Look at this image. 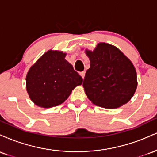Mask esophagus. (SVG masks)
Instances as JSON below:
<instances>
[{"instance_id":"1","label":"esophagus","mask_w":157,"mask_h":157,"mask_svg":"<svg viewBox=\"0 0 157 157\" xmlns=\"http://www.w3.org/2000/svg\"><path fill=\"white\" fill-rule=\"evenodd\" d=\"M80 76L82 77V79H84L85 75H86V72H85V71H81V72L80 73Z\"/></svg>"}]
</instances>
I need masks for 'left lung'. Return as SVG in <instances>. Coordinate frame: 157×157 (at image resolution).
Masks as SVG:
<instances>
[{
    "label": "left lung",
    "instance_id": "left-lung-1",
    "mask_svg": "<svg viewBox=\"0 0 157 157\" xmlns=\"http://www.w3.org/2000/svg\"><path fill=\"white\" fill-rule=\"evenodd\" d=\"M90 68L82 86L88 98L105 109H117L127 103L137 87L136 72L128 58L117 48L108 44L86 51Z\"/></svg>",
    "mask_w": 157,
    "mask_h": 157
}]
</instances>
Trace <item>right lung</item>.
<instances>
[{"instance_id":"obj_1","label":"right lung","mask_w":157,"mask_h":157,"mask_svg":"<svg viewBox=\"0 0 157 157\" xmlns=\"http://www.w3.org/2000/svg\"><path fill=\"white\" fill-rule=\"evenodd\" d=\"M62 52L48 51L30 68L26 90L37 105L52 108L60 105L71 91L82 82V77L65 60Z\"/></svg>"}]
</instances>
